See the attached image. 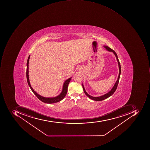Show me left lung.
I'll return each mask as SVG.
<instances>
[{
    "label": "left lung",
    "mask_w": 150,
    "mask_h": 150,
    "mask_svg": "<svg viewBox=\"0 0 150 150\" xmlns=\"http://www.w3.org/2000/svg\"><path fill=\"white\" fill-rule=\"evenodd\" d=\"M104 47L106 49V50L110 51V52H113V53L115 54V57H116L117 60L118 65H119V71H120V73H119V76H118V77H117V80L116 82H115V85H114L113 88H112L111 90L108 93H106V94H105V95H103V96H99V97H93V96H91L90 95H89V94L86 92V91L84 87V86L82 84V87H83V91H84V92L85 94L86 95V96H88L89 98H90L91 100H95V101H101V100H103L107 99V98L111 96L112 95L114 94V92L116 90L117 88V85L119 84V80H120V76L121 71L120 64L119 59L117 58V54L116 52H115L114 50H113L112 49H111V48H110V47H108V46L104 45Z\"/></svg>",
    "instance_id": "left-lung-1"
}]
</instances>
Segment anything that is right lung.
Here are the masks:
<instances>
[{
  "instance_id": "add662e5",
  "label": "right lung",
  "mask_w": 150,
  "mask_h": 150,
  "mask_svg": "<svg viewBox=\"0 0 150 150\" xmlns=\"http://www.w3.org/2000/svg\"><path fill=\"white\" fill-rule=\"evenodd\" d=\"M30 57V55L29 56L28 58V61H27V81H28V84L30 87L31 90L32 91L34 94L36 96V97L38 98L40 100L42 101L43 102H44L45 103H47V104H53V103H57V102H59V101H61V100H63L66 95L67 94V91H68V87L69 85V83L71 79V77H70L69 79H68L65 81L64 82V85H63V90H62V92L58 96L55 97H51V98H46V97H43L41 96L40 95L37 94L34 90L33 88L30 85V83L29 79V71H28V64L29 61Z\"/></svg>"
}]
</instances>
